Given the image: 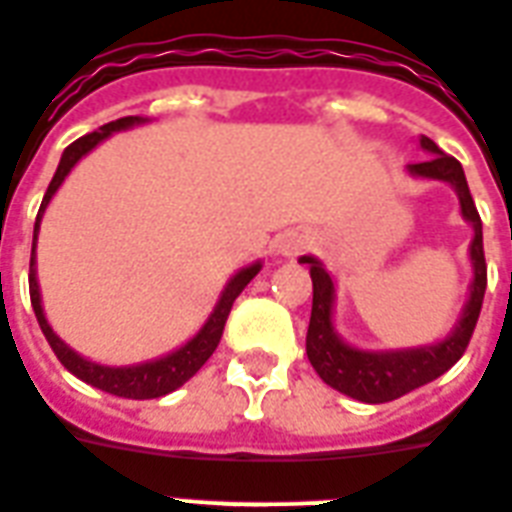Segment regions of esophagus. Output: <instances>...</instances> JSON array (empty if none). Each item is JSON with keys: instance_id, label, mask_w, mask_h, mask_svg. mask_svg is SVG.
I'll use <instances>...</instances> for the list:
<instances>
[{"instance_id": "obj_1", "label": "esophagus", "mask_w": 512, "mask_h": 512, "mask_svg": "<svg viewBox=\"0 0 512 512\" xmlns=\"http://www.w3.org/2000/svg\"><path fill=\"white\" fill-rule=\"evenodd\" d=\"M309 244H312L309 238H287L285 244H282V252H285V255H295V252H301V249H306Z\"/></svg>"}]
</instances>
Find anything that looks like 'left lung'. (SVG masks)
<instances>
[{"instance_id": "left-lung-1", "label": "left lung", "mask_w": 512, "mask_h": 512, "mask_svg": "<svg viewBox=\"0 0 512 512\" xmlns=\"http://www.w3.org/2000/svg\"><path fill=\"white\" fill-rule=\"evenodd\" d=\"M420 146L431 151L434 157L410 165V173L426 176V179H439L453 184L461 200V214L475 227L472 238V266H475V279H472V293H469L467 309L458 320L456 331L450 333L445 342L434 347H420V350L401 352H361L352 350L333 333L331 306H333V282L325 274V268L314 257H301V263H309L312 274V317H309V333H306V355L312 361L314 372L323 377L331 388L339 393H347L352 399L366 401V404H382L415 391L426 382L437 380L445 374L453 363L467 352V344L472 339V331L478 325L480 306L486 295V255H483V225L475 208V200L469 195L467 176L456 157L442 154L439 146L431 138H420Z\"/></svg>"}]
</instances>
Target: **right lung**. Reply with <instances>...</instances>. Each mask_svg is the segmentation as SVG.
I'll list each match as a JSON object with an SVG mask.
<instances>
[{
    "mask_svg": "<svg viewBox=\"0 0 512 512\" xmlns=\"http://www.w3.org/2000/svg\"><path fill=\"white\" fill-rule=\"evenodd\" d=\"M140 116H124V119L108 121V124H102L97 132H89V135H83L75 143H70L62 154V162H59V168H56L54 179L45 189V198L40 203V211H37V222H34V241H37V227H40V217H43L45 206H48V200L54 198V192L59 189V184L64 181V176L73 170V165L81 160L86 151H92L100 140H105L111 132L127 130L132 124H140ZM34 241H32V260H29V298H32L34 306V317H37V323L43 328L45 339L51 344V350L56 352V358L62 361V366L67 372H73L78 380L89 382L94 388H100L105 393H113V396H121V399H160L165 393L176 391L181 388L189 377H195L198 369L203 363L214 355L217 350L219 339H222V331H225L227 323V314L233 309V301H236L241 290H244L252 279L260 271V263L255 266L244 268V271H238L233 279H230V285L225 287V293L219 298L217 309L214 314L208 317V323L200 328V333L195 339H189L181 350L170 352L160 361H149V363H140V366H121V369H113V366H100V363H92L81 358L78 352H73L67 344L51 331V325L45 320L43 306H40V290H37V276H34Z\"/></svg>",
    "mask_w": 512,
    "mask_h": 512,
    "instance_id": "add662e5",
    "label": "right lung"
}]
</instances>
